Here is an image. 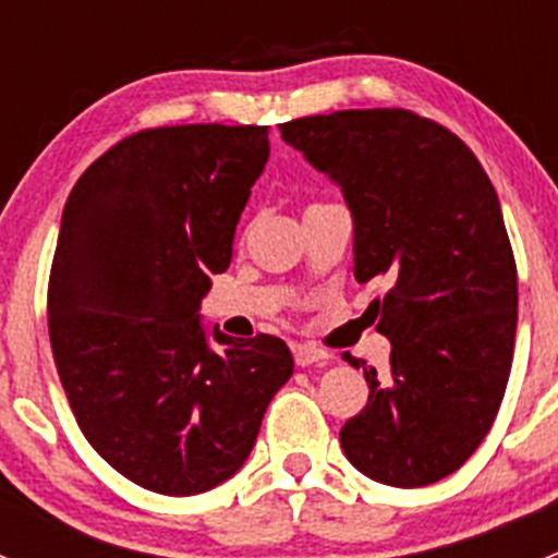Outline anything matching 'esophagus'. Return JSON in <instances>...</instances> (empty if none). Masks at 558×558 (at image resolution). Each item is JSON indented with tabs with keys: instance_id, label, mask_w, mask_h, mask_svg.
Here are the masks:
<instances>
[{
	"instance_id": "34e87169",
	"label": "esophagus",
	"mask_w": 558,
	"mask_h": 558,
	"mask_svg": "<svg viewBox=\"0 0 558 558\" xmlns=\"http://www.w3.org/2000/svg\"><path fill=\"white\" fill-rule=\"evenodd\" d=\"M294 362L300 367H324L329 362V353L315 345H294Z\"/></svg>"
}]
</instances>
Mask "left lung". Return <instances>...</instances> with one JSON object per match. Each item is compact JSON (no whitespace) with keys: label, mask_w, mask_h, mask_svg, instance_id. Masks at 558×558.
<instances>
[{"label":"left lung","mask_w":558,"mask_h":558,"mask_svg":"<svg viewBox=\"0 0 558 558\" xmlns=\"http://www.w3.org/2000/svg\"><path fill=\"white\" fill-rule=\"evenodd\" d=\"M280 137L340 185L359 283H391L367 307L391 359L386 373L351 359L369 399L342 451L386 486L442 481L488 435L513 364L519 280L497 191L456 134L410 110L296 118Z\"/></svg>","instance_id":"1"}]
</instances>
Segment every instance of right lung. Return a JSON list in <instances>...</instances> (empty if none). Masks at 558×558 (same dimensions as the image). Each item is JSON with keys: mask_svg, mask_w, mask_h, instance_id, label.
Masks as SVG:
<instances>
[{"mask_svg": "<svg viewBox=\"0 0 558 558\" xmlns=\"http://www.w3.org/2000/svg\"><path fill=\"white\" fill-rule=\"evenodd\" d=\"M267 159V126L145 129L99 156L61 213L56 369L94 451L148 492L229 481L294 375L283 340H234L199 315Z\"/></svg>", "mask_w": 558, "mask_h": 558, "instance_id": "obj_1", "label": "right lung"}]
</instances>
